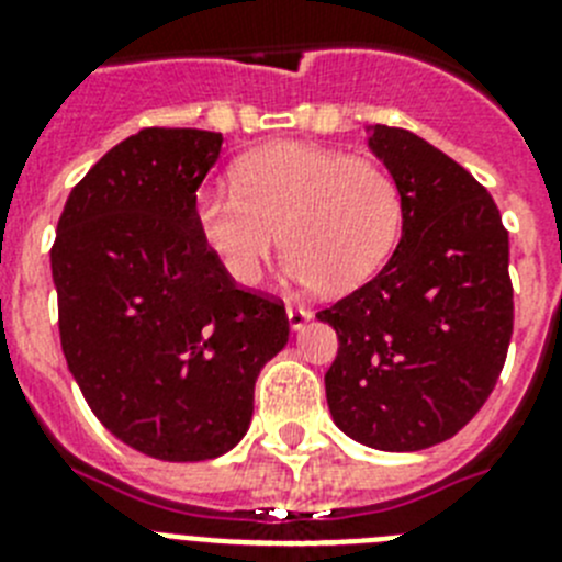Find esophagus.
Masks as SVG:
<instances>
[{
    "label": "esophagus",
    "instance_id": "34e87169",
    "mask_svg": "<svg viewBox=\"0 0 562 562\" xmlns=\"http://www.w3.org/2000/svg\"><path fill=\"white\" fill-rule=\"evenodd\" d=\"M286 317H290V329L301 331L312 321V312L304 310V306H290V310H286Z\"/></svg>",
    "mask_w": 562,
    "mask_h": 562
}]
</instances>
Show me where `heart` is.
I'll return each mask as SVG.
<instances>
[{
  "label": "heart",
  "mask_w": 562,
  "mask_h": 562,
  "mask_svg": "<svg viewBox=\"0 0 562 562\" xmlns=\"http://www.w3.org/2000/svg\"><path fill=\"white\" fill-rule=\"evenodd\" d=\"M193 225L233 284L261 281L281 233L284 281L346 292L394 250L402 196L380 162L281 143L245 154L233 166V186L200 188Z\"/></svg>",
  "instance_id": "b5f03b06"
}]
</instances>
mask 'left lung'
<instances>
[{
	"label": "left lung",
	"instance_id": "8db88e82",
	"mask_svg": "<svg viewBox=\"0 0 562 562\" xmlns=\"http://www.w3.org/2000/svg\"><path fill=\"white\" fill-rule=\"evenodd\" d=\"M402 196V236L369 284L317 312L337 331V428L389 453L459 434L493 394L513 337L509 233L493 196L419 134L369 126Z\"/></svg>",
	"mask_w": 562,
	"mask_h": 562
}]
</instances>
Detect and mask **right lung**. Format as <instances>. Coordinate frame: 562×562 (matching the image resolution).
<instances>
[{
    "instance_id": "add662e5",
    "label": "right lung",
    "mask_w": 562,
    "mask_h": 562,
    "mask_svg": "<svg viewBox=\"0 0 562 562\" xmlns=\"http://www.w3.org/2000/svg\"><path fill=\"white\" fill-rule=\"evenodd\" d=\"M220 151L205 128L132 134L72 188L49 252L69 374L114 439L160 461L236 448L290 340L284 304L238 290L193 225Z\"/></svg>"
}]
</instances>
